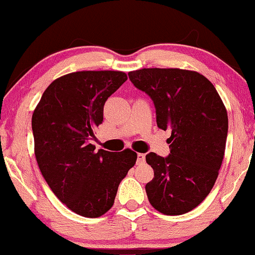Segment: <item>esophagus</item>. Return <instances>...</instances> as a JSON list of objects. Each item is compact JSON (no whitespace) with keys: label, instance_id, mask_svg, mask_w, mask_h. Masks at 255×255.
<instances>
[{"label":"esophagus","instance_id":"34e87169","mask_svg":"<svg viewBox=\"0 0 255 255\" xmlns=\"http://www.w3.org/2000/svg\"><path fill=\"white\" fill-rule=\"evenodd\" d=\"M146 162V155L143 153L137 154V165H142V163Z\"/></svg>","mask_w":255,"mask_h":255}]
</instances>
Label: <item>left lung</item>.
<instances>
[{
	"mask_svg": "<svg viewBox=\"0 0 255 255\" xmlns=\"http://www.w3.org/2000/svg\"><path fill=\"white\" fill-rule=\"evenodd\" d=\"M153 100L160 129H170V154L146 155L154 178L146 185L150 205L166 215L194 209L213 188L225 155L228 117L208 79L194 70L143 68L128 73Z\"/></svg>",
	"mask_w": 255,
	"mask_h": 255,
	"instance_id": "1",
	"label": "left lung"
}]
</instances>
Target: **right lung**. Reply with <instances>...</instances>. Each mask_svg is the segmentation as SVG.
I'll list each match as a JSON object with an SVG mask.
<instances>
[{
    "label": "right lung",
    "mask_w": 255,
    "mask_h": 255,
    "mask_svg": "<svg viewBox=\"0 0 255 255\" xmlns=\"http://www.w3.org/2000/svg\"><path fill=\"white\" fill-rule=\"evenodd\" d=\"M127 81L118 70H83L54 80L31 118L38 168L61 202L74 213L99 218L114 205L119 185L135 165L129 148L95 151L89 140L104 121V106Z\"/></svg>",
    "instance_id": "add662e5"
}]
</instances>
